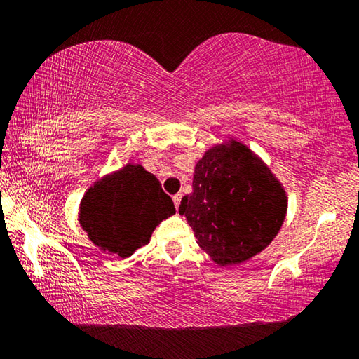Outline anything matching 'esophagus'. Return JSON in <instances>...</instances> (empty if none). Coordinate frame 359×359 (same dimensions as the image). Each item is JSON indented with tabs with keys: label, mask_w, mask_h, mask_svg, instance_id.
I'll list each match as a JSON object with an SVG mask.
<instances>
[{
	"label": "esophagus",
	"mask_w": 359,
	"mask_h": 359,
	"mask_svg": "<svg viewBox=\"0 0 359 359\" xmlns=\"http://www.w3.org/2000/svg\"><path fill=\"white\" fill-rule=\"evenodd\" d=\"M180 199H182V194H180V193L174 194V196H172V201H174L175 209H179V205H180Z\"/></svg>",
	"instance_id": "34e87169"
}]
</instances>
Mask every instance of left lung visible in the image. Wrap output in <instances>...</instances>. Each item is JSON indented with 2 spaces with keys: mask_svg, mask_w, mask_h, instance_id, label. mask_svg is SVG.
<instances>
[{
  "mask_svg": "<svg viewBox=\"0 0 359 359\" xmlns=\"http://www.w3.org/2000/svg\"><path fill=\"white\" fill-rule=\"evenodd\" d=\"M287 210L280 179L247 144L231 136L196 161L193 191L182 198L179 214L214 263L236 266L277 238Z\"/></svg>",
  "mask_w": 359,
  "mask_h": 359,
  "instance_id": "1",
  "label": "left lung"
}]
</instances>
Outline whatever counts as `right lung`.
Returning a JSON list of instances; mask_svg holds the SVG:
<instances>
[{
	"mask_svg": "<svg viewBox=\"0 0 359 359\" xmlns=\"http://www.w3.org/2000/svg\"><path fill=\"white\" fill-rule=\"evenodd\" d=\"M175 214L172 199L142 165L126 163L88 187L79 223L90 242L109 257L126 258L147 245L155 228Z\"/></svg>",
	"mask_w": 359,
	"mask_h": 359,
	"instance_id": "right-lung-1",
	"label": "right lung"
}]
</instances>
